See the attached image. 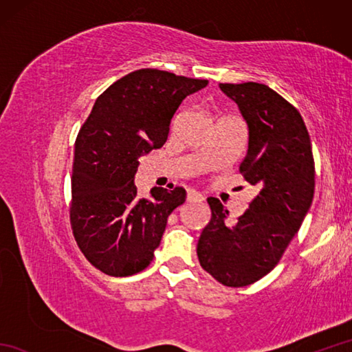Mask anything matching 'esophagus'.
<instances>
[{"mask_svg":"<svg viewBox=\"0 0 352 352\" xmlns=\"http://www.w3.org/2000/svg\"><path fill=\"white\" fill-rule=\"evenodd\" d=\"M188 199L189 201H204L206 197L201 195V193L197 190H188Z\"/></svg>","mask_w":352,"mask_h":352,"instance_id":"34e87169","label":"esophagus"}]
</instances>
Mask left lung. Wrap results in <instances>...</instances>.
I'll use <instances>...</instances> for the list:
<instances>
[{
	"instance_id": "left-lung-1",
	"label": "left lung",
	"mask_w": 352,
	"mask_h": 352,
	"mask_svg": "<svg viewBox=\"0 0 352 352\" xmlns=\"http://www.w3.org/2000/svg\"><path fill=\"white\" fill-rule=\"evenodd\" d=\"M248 125V151L241 163L258 195L234 226L218 198H207L212 219L199 236V265L223 286L243 287L278 265L298 233L315 193V160L302 116L266 85L221 83Z\"/></svg>"
}]
</instances>
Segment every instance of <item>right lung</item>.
Instances as JSON below:
<instances>
[{
	"mask_svg": "<svg viewBox=\"0 0 352 352\" xmlns=\"http://www.w3.org/2000/svg\"><path fill=\"white\" fill-rule=\"evenodd\" d=\"M207 85L148 68L126 74L96 98L76 140L69 214L78 248L101 272L129 276L153 261L186 190L153 188L151 198H139V157L163 146L183 100Z\"/></svg>",
	"mask_w": 352,
	"mask_h": 352,
	"instance_id": "add662e5",
	"label": "right lung"
}]
</instances>
